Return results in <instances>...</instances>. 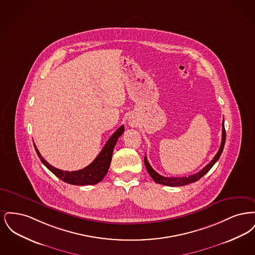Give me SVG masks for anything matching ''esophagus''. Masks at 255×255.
I'll return each instance as SVG.
<instances>
[{
  "label": "esophagus",
  "instance_id": "obj_1",
  "mask_svg": "<svg viewBox=\"0 0 255 255\" xmlns=\"http://www.w3.org/2000/svg\"><path fill=\"white\" fill-rule=\"evenodd\" d=\"M129 125H130V126H132V127H133V126L135 125V122H134L133 120H131V121H129Z\"/></svg>",
  "mask_w": 255,
  "mask_h": 255
}]
</instances>
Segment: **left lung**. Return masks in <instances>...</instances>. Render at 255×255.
I'll return each instance as SVG.
<instances>
[{
	"label": "left lung",
	"instance_id": "left-lung-1",
	"mask_svg": "<svg viewBox=\"0 0 255 255\" xmlns=\"http://www.w3.org/2000/svg\"><path fill=\"white\" fill-rule=\"evenodd\" d=\"M222 126H223V129H222V131H223L222 132L223 133V134H222V142H221V146L219 148L218 152L215 155V157L212 158V160L201 171H199L198 173L193 174V175H190L188 177H180V178L163 177L152 168V166L149 164L145 156L144 157V163H145L146 169L148 171L149 175L151 176V178L157 183L167 185V186H182V185H186V184H189V183H192V182H197L198 180H200L204 175H206V173L211 169V167L216 163V161L218 160L220 156L222 155V152H223L224 146H225V142H226V130H225L224 121H223Z\"/></svg>",
	"mask_w": 255,
	"mask_h": 255
}]
</instances>
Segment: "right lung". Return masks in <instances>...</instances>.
<instances>
[{"label":"right lung","mask_w":255,"mask_h":255,"mask_svg":"<svg viewBox=\"0 0 255 255\" xmlns=\"http://www.w3.org/2000/svg\"><path fill=\"white\" fill-rule=\"evenodd\" d=\"M123 132H124V126L122 125L115 133L112 134V136L107 140L106 144L104 145L103 149L99 153V155L95 158V160L91 164H89L83 169L72 171V172L63 171V170L53 167L41 156L35 144H34V147H35V151H36L38 157L44 163V165L63 182L73 184V185L96 184V183L101 182L102 179L107 174V172L109 170L110 164H111L114 148L117 144L119 137L122 135Z\"/></svg>","instance_id":"add662e5"}]
</instances>
